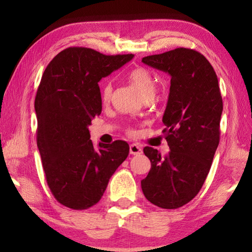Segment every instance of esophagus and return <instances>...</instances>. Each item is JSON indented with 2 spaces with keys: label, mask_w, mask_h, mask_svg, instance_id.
Listing matches in <instances>:
<instances>
[{
  "label": "esophagus",
  "mask_w": 252,
  "mask_h": 252,
  "mask_svg": "<svg viewBox=\"0 0 252 252\" xmlns=\"http://www.w3.org/2000/svg\"><path fill=\"white\" fill-rule=\"evenodd\" d=\"M130 153H131V155H133V156L141 155V153H142V149H141V147L138 146V144L132 143L131 146H130Z\"/></svg>",
  "instance_id": "esophagus-1"
}]
</instances>
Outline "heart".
Masks as SVG:
<instances>
[{
  "label": "heart",
  "mask_w": 252,
  "mask_h": 252,
  "mask_svg": "<svg viewBox=\"0 0 252 252\" xmlns=\"http://www.w3.org/2000/svg\"><path fill=\"white\" fill-rule=\"evenodd\" d=\"M130 80L134 87L138 89L143 99L155 96L157 91V81L150 72L146 69H142V67H138V69L131 72ZM112 83L106 82L103 89H102V99L108 101L112 95Z\"/></svg>",
  "instance_id": "heart-1"
}]
</instances>
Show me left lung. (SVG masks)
I'll return each mask as SVG.
<instances>
[{"instance_id":"left-lung-1","label":"left lung","mask_w":252,"mask_h":252,"mask_svg":"<svg viewBox=\"0 0 252 252\" xmlns=\"http://www.w3.org/2000/svg\"><path fill=\"white\" fill-rule=\"evenodd\" d=\"M142 62L170 74L171 85L162 118L170 152L161 157L157 149H143L151 169L141 188L155 206L177 209L198 194L218 148L223 109L218 78L210 62L191 49L149 55Z\"/></svg>"}]
</instances>
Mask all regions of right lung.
I'll use <instances>...</instances> for the list:
<instances>
[{
  "instance_id": "add662e5",
  "label": "right lung",
  "mask_w": 252,
  "mask_h": 252,
  "mask_svg": "<svg viewBox=\"0 0 252 252\" xmlns=\"http://www.w3.org/2000/svg\"><path fill=\"white\" fill-rule=\"evenodd\" d=\"M133 57L74 46L55 55L42 75L34 101L36 142L46 182L63 206L74 210L94 206L129 155V144L122 140L95 149L88 126L102 111L99 81Z\"/></svg>"
}]
</instances>
